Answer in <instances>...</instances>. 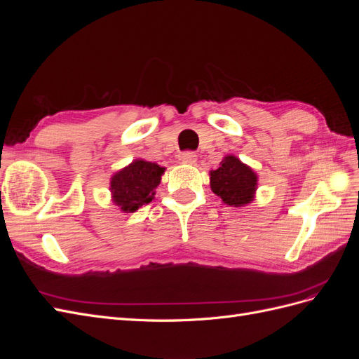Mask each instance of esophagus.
I'll return each instance as SVG.
<instances>
[{
  "mask_svg": "<svg viewBox=\"0 0 359 359\" xmlns=\"http://www.w3.org/2000/svg\"><path fill=\"white\" fill-rule=\"evenodd\" d=\"M181 160L182 163H189V165H194L198 160V156L193 153V151H184V153L181 154Z\"/></svg>",
  "mask_w": 359,
  "mask_h": 359,
  "instance_id": "34e87169",
  "label": "esophagus"
}]
</instances>
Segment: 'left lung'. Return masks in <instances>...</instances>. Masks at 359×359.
I'll list each match as a JSON object with an SVG mask.
<instances>
[{
  "instance_id": "obj_1",
  "label": "left lung",
  "mask_w": 359,
  "mask_h": 359,
  "mask_svg": "<svg viewBox=\"0 0 359 359\" xmlns=\"http://www.w3.org/2000/svg\"><path fill=\"white\" fill-rule=\"evenodd\" d=\"M211 190L226 205L243 206L253 201L257 177L233 156H227L219 169L211 170Z\"/></svg>"
}]
</instances>
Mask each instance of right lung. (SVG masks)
<instances>
[{"label": "right lung", "mask_w": 359, "mask_h": 359, "mask_svg": "<svg viewBox=\"0 0 359 359\" xmlns=\"http://www.w3.org/2000/svg\"><path fill=\"white\" fill-rule=\"evenodd\" d=\"M165 168L156 163L136 160L116 172L111 181L114 202L124 212H135L139 206L153 201Z\"/></svg>", "instance_id": "1"}]
</instances>
